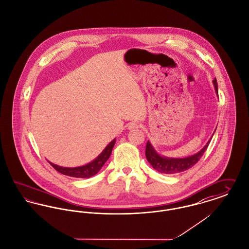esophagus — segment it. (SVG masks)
<instances>
[{
	"label": "esophagus",
	"instance_id": "obj_1",
	"mask_svg": "<svg viewBox=\"0 0 249 249\" xmlns=\"http://www.w3.org/2000/svg\"><path fill=\"white\" fill-rule=\"evenodd\" d=\"M139 126H140V125H139L138 123L132 122V123H130V124H128V129H129V130H135V129H138Z\"/></svg>",
	"mask_w": 249,
	"mask_h": 249
}]
</instances>
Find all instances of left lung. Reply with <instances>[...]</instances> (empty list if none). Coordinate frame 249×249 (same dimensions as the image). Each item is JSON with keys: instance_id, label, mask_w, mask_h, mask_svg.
I'll list each match as a JSON object with an SVG mask.
<instances>
[{"instance_id": "obj_1", "label": "left lung", "mask_w": 249, "mask_h": 249, "mask_svg": "<svg viewBox=\"0 0 249 249\" xmlns=\"http://www.w3.org/2000/svg\"><path fill=\"white\" fill-rule=\"evenodd\" d=\"M213 86L215 89L216 94L218 95V86H217L216 78L213 79ZM213 136H212V138H213ZM212 138L208 141L206 145L196 154L192 155L190 157H186V158H168L165 156H161L160 154H159L156 151L154 146L152 145V143L150 142V141H148L146 143V148H145L146 160H148V162L156 171H158L161 174L171 175V174L180 173V172L192 168L196 163H197L200 158L203 156V154L208 148V146L212 141Z\"/></svg>"}]
</instances>
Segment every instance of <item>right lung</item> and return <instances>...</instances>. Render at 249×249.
Masks as SVG:
<instances>
[{"instance_id":"right-lung-1","label":"right lung","mask_w":249,"mask_h":249,"mask_svg":"<svg viewBox=\"0 0 249 249\" xmlns=\"http://www.w3.org/2000/svg\"><path fill=\"white\" fill-rule=\"evenodd\" d=\"M116 142V139L112 140L106 148L101 152L99 156L95 158L92 161L85 164V165L78 166V167H62V166L56 165L50 162L51 165L53 166L57 172L69 176L72 178H89L90 177L95 176L101 168L107 162V160L109 159L112 149L114 147V144Z\"/></svg>"}]
</instances>
